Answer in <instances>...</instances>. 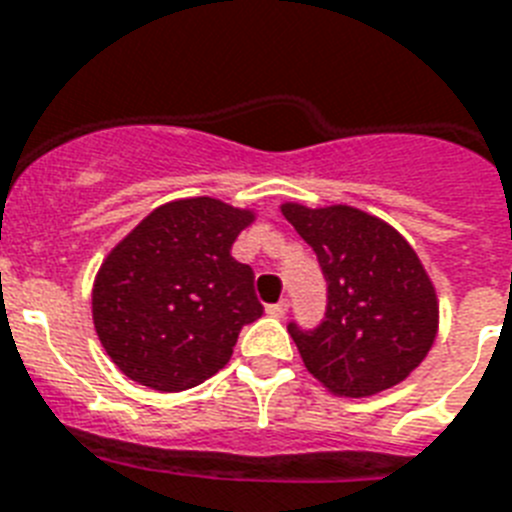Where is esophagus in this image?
Returning a JSON list of instances; mask_svg holds the SVG:
<instances>
[{"mask_svg":"<svg viewBox=\"0 0 512 512\" xmlns=\"http://www.w3.org/2000/svg\"><path fill=\"white\" fill-rule=\"evenodd\" d=\"M286 310H289V302H286V299H281L276 305H268V315H273V318H284Z\"/></svg>","mask_w":512,"mask_h":512,"instance_id":"esophagus-1","label":"esophagus"}]
</instances>
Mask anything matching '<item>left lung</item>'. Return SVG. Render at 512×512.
<instances>
[{"mask_svg": "<svg viewBox=\"0 0 512 512\" xmlns=\"http://www.w3.org/2000/svg\"><path fill=\"white\" fill-rule=\"evenodd\" d=\"M318 255L326 321L289 326L302 363L336 397H373L423 363L439 331V299L421 257L386 220L352 205H281Z\"/></svg>", "mask_w": 512, "mask_h": 512, "instance_id": "1", "label": "left lung"}]
</instances>
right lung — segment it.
Returning <instances> with one entry per match:
<instances>
[{"instance_id":"obj_1","label":"right lung","mask_w":512,"mask_h":512,"mask_svg":"<svg viewBox=\"0 0 512 512\" xmlns=\"http://www.w3.org/2000/svg\"><path fill=\"white\" fill-rule=\"evenodd\" d=\"M255 218L215 197L173 199L110 249L91 286V318L123 376L184 392L231 360L242 326L263 315L255 273L231 257Z\"/></svg>"}]
</instances>
